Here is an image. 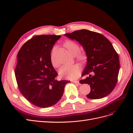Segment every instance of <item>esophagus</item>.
Here are the masks:
<instances>
[{"instance_id":"34e87169","label":"esophagus","mask_w":133,"mask_h":133,"mask_svg":"<svg viewBox=\"0 0 133 133\" xmlns=\"http://www.w3.org/2000/svg\"><path fill=\"white\" fill-rule=\"evenodd\" d=\"M74 83H75V84H79V82L78 81V80H74V81L73 82Z\"/></svg>"}]
</instances>
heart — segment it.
<instances>
[{"mask_svg": "<svg viewBox=\"0 0 133 133\" xmlns=\"http://www.w3.org/2000/svg\"><path fill=\"white\" fill-rule=\"evenodd\" d=\"M65 46L69 53L72 56H75L78 53L80 47L78 44L75 42L69 41L64 44ZM80 60L85 59V55L83 54H79L78 56ZM51 62L53 65L55 67L57 66L55 65L53 59L51 58ZM60 76L62 78L68 79H74L79 77L80 74V68L79 65L74 64V65H65L63 66L59 71Z\"/></svg>", "mask_w": 133, "mask_h": 133, "instance_id": "b5f03b06", "label": "heart"}]
</instances>
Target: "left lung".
I'll use <instances>...</instances> for the list:
<instances>
[{
  "mask_svg": "<svg viewBox=\"0 0 133 133\" xmlns=\"http://www.w3.org/2000/svg\"><path fill=\"white\" fill-rule=\"evenodd\" d=\"M64 35L77 41L86 53L87 62L82 76H88L79 82L90 85V92L87 97H105L114 89L120 69L119 56L111 43L102 34L86 29Z\"/></svg>",
  "mask_w": 133,
  "mask_h": 133,
  "instance_id": "obj_1",
  "label": "left lung"
}]
</instances>
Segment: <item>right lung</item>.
I'll list each match as a JSON object with an SVG mask.
<instances>
[{"label": "right lung", "mask_w": 133, "mask_h": 133, "mask_svg": "<svg viewBox=\"0 0 133 133\" xmlns=\"http://www.w3.org/2000/svg\"><path fill=\"white\" fill-rule=\"evenodd\" d=\"M60 37L35 36L24 44L17 54L15 75L19 89L28 101L40 108L57 104L70 82L56 80L58 74L51 64V51Z\"/></svg>", "instance_id": "right-lung-1"}]
</instances>
